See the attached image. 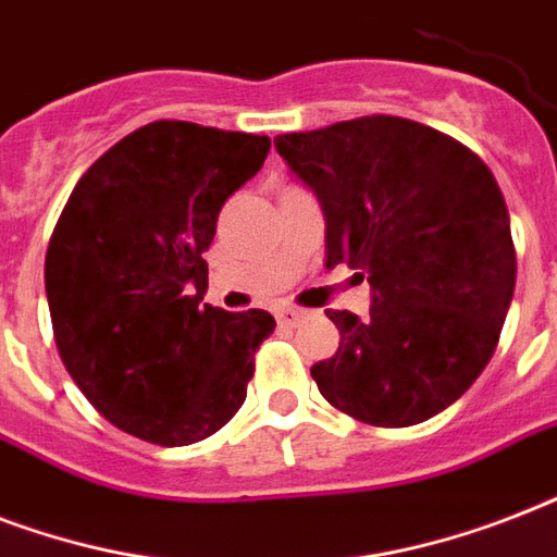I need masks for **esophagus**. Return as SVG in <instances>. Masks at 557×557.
Returning a JSON list of instances; mask_svg holds the SVG:
<instances>
[{"instance_id":"esophagus-1","label":"esophagus","mask_w":557,"mask_h":557,"mask_svg":"<svg viewBox=\"0 0 557 557\" xmlns=\"http://www.w3.org/2000/svg\"><path fill=\"white\" fill-rule=\"evenodd\" d=\"M274 318H277V323L280 326H297V323L304 321L306 314L300 312V309H277V314H274Z\"/></svg>"}]
</instances>
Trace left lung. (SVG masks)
Segmentation results:
<instances>
[{
    "instance_id": "obj_1",
    "label": "left lung",
    "mask_w": 557,
    "mask_h": 557,
    "mask_svg": "<svg viewBox=\"0 0 557 557\" xmlns=\"http://www.w3.org/2000/svg\"><path fill=\"white\" fill-rule=\"evenodd\" d=\"M326 216V265L372 288L367 318L326 312L338 352L321 396L375 428L431 419L492 361L518 277L509 208L483 159L407 117L274 138Z\"/></svg>"
}]
</instances>
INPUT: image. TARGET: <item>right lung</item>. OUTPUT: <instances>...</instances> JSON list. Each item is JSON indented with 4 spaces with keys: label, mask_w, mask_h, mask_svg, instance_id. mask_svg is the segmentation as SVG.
Here are the masks:
<instances>
[{
    "label": "right lung",
    "mask_w": 557,
    "mask_h": 557,
    "mask_svg": "<svg viewBox=\"0 0 557 557\" xmlns=\"http://www.w3.org/2000/svg\"><path fill=\"white\" fill-rule=\"evenodd\" d=\"M271 138L152 121L74 185L46 253L57 352L103 419L164 448L208 440L243 407L262 309L201 306L219 210Z\"/></svg>",
    "instance_id": "add662e5"
}]
</instances>
